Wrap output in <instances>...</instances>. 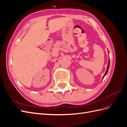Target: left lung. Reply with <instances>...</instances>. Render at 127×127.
<instances>
[{"label":"left lung","mask_w":127,"mask_h":127,"mask_svg":"<svg viewBox=\"0 0 127 127\" xmlns=\"http://www.w3.org/2000/svg\"><path fill=\"white\" fill-rule=\"evenodd\" d=\"M109 52V51H108ZM109 66H110V59H109V63H108V64H107V69H106V72H105V74H104V76H103V79L104 78V77H105V76L106 75V74H107V71H108V70H109Z\"/></svg>","instance_id":"1"}]
</instances>
